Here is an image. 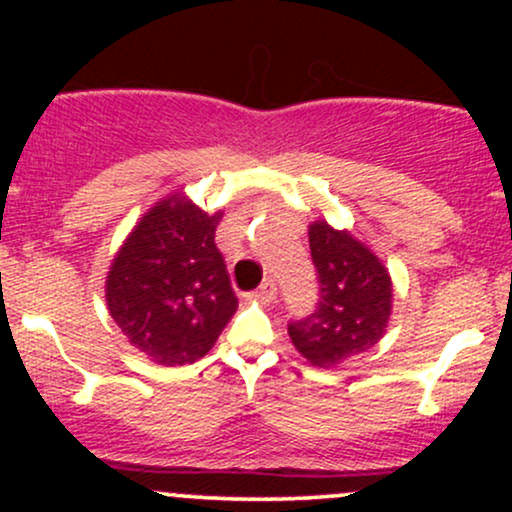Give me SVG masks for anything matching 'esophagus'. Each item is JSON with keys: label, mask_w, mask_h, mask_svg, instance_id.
Returning a JSON list of instances; mask_svg holds the SVG:
<instances>
[{"label": "esophagus", "mask_w": 512, "mask_h": 512, "mask_svg": "<svg viewBox=\"0 0 512 512\" xmlns=\"http://www.w3.org/2000/svg\"><path fill=\"white\" fill-rule=\"evenodd\" d=\"M255 296L260 298L262 303H272L274 298H276V284H274V281L272 279L262 281V286H260V289H257Z\"/></svg>", "instance_id": "34e87169"}]
</instances>
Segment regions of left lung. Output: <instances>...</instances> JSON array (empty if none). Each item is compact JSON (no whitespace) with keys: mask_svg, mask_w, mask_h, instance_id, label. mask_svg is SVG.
<instances>
[{"mask_svg":"<svg viewBox=\"0 0 512 512\" xmlns=\"http://www.w3.org/2000/svg\"><path fill=\"white\" fill-rule=\"evenodd\" d=\"M320 301L315 313L291 322L298 354L317 368H334L383 339L392 315V279L385 264L349 231L327 221L308 228Z\"/></svg>","mask_w":512,"mask_h":512,"instance_id":"8db88e82","label":"left lung"}]
</instances>
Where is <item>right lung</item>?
I'll return each mask as SVG.
<instances>
[{"instance_id":"obj_1","label":"right lung","mask_w":512,"mask_h":512,"mask_svg":"<svg viewBox=\"0 0 512 512\" xmlns=\"http://www.w3.org/2000/svg\"><path fill=\"white\" fill-rule=\"evenodd\" d=\"M221 216L170 195L137 221L110 264V315L127 342L158 366L195 363L238 310L214 243Z\"/></svg>"}]
</instances>
